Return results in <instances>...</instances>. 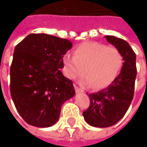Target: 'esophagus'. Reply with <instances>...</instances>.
Returning a JSON list of instances; mask_svg holds the SVG:
<instances>
[{"label":"esophagus","instance_id":"1","mask_svg":"<svg viewBox=\"0 0 147 147\" xmlns=\"http://www.w3.org/2000/svg\"><path fill=\"white\" fill-rule=\"evenodd\" d=\"M74 87H75V91H76L77 92H83L81 88H79L78 86H76V85H75Z\"/></svg>","mask_w":147,"mask_h":147}]
</instances>
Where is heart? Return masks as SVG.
I'll use <instances>...</instances> for the list:
<instances>
[{
	"label": "heart",
	"mask_w": 147,
	"mask_h": 147,
	"mask_svg": "<svg viewBox=\"0 0 147 147\" xmlns=\"http://www.w3.org/2000/svg\"><path fill=\"white\" fill-rule=\"evenodd\" d=\"M65 76L76 80L84 75L82 85L103 89L109 87L119 76L123 65L121 51L115 47H106L103 43L84 42L74 51V56L63 57Z\"/></svg>",
	"instance_id": "obj_1"
}]
</instances>
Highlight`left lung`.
<instances>
[{"instance_id":"obj_1","label":"left lung","mask_w":147,"mask_h":147,"mask_svg":"<svg viewBox=\"0 0 147 147\" xmlns=\"http://www.w3.org/2000/svg\"><path fill=\"white\" fill-rule=\"evenodd\" d=\"M105 38L121 51L123 65L119 76L109 87L88 94L90 106L82 115L89 125L96 127H110L124 116L133 98L137 76L136 54L129 44L114 36Z\"/></svg>"}]
</instances>
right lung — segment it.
Wrapping results in <instances>:
<instances>
[{
	"label": "right lung",
	"instance_id": "obj_1",
	"mask_svg": "<svg viewBox=\"0 0 147 147\" xmlns=\"http://www.w3.org/2000/svg\"><path fill=\"white\" fill-rule=\"evenodd\" d=\"M73 44L46 33H32L14 48L10 94L21 117L39 127L54 125L61 106L75 95L73 82L61 73L62 59Z\"/></svg>",
	"mask_w": 147,
	"mask_h": 147
}]
</instances>
